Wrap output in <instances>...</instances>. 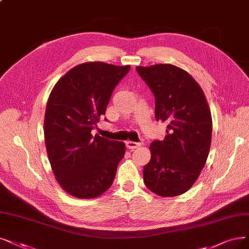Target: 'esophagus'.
<instances>
[{
	"label": "esophagus",
	"instance_id": "1",
	"mask_svg": "<svg viewBox=\"0 0 249 249\" xmlns=\"http://www.w3.org/2000/svg\"><path fill=\"white\" fill-rule=\"evenodd\" d=\"M141 144H142L141 142H131V141H127L126 142V146L129 150H131V151L136 149V148H139Z\"/></svg>",
	"mask_w": 249,
	"mask_h": 249
}]
</instances>
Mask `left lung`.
<instances>
[{
    "label": "left lung",
    "instance_id": "obj_1",
    "mask_svg": "<svg viewBox=\"0 0 249 249\" xmlns=\"http://www.w3.org/2000/svg\"><path fill=\"white\" fill-rule=\"evenodd\" d=\"M155 96V117L167 122L163 141H154L143 182L162 197L186 193L207 160L213 120L205 95L190 73L172 64L137 67Z\"/></svg>",
    "mask_w": 249,
    "mask_h": 249
}]
</instances>
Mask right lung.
I'll list each match as a JSON object with an SVG mask.
<instances>
[{"label":"right lung","mask_w":249,"mask_h":249,"mask_svg":"<svg viewBox=\"0 0 249 249\" xmlns=\"http://www.w3.org/2000/svg\"><path fill=\"white\" fill-rule=\"evenodd\" d=\"M129 70V66L99 61L82 63L51 91L45 113V144L56 180L73 197H98L114 181L125 143L93 136L91 131Z\"/></svg>","instance_id":"add662e5"}]
</instances>
